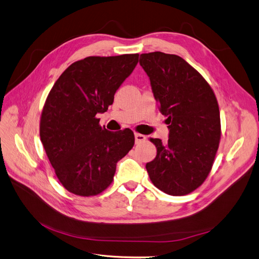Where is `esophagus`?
Masks as SVG:
<instances>
[{"instance_id": "obj_1", "label": "esophagus", "mask_w": 259, "mask_h": 259, "mask_svg": "<svg viewBox=\"0 0 259 259\" xmlns=\"http://www.w3.org/2000/svg\"><path fill=\"white\" fill-rule=\"evenodd\" d=\"M134 137H136V144H140V143L146 141V137L143 136V134H141V133H136L134 134Z\"/></svg>"}]
</instances>
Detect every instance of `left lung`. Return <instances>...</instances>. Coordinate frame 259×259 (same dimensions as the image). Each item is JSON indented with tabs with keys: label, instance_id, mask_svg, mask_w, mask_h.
I'll list each match as a JSON object with an SVG mask.
<instances>
[{
	"label": "left lung",
	"instance_id": "8db88e82",
	"mask_svg": "<svg viewBox=\"0 0 259 259\" xmlns=\"http://www.w3.org/2000/svg\"><path fill=\"white\" fill-rule=\"evenodd\" d=\"M140 64L169 129L166 144L150 139L156 156L146 169L153 185L165 194L187 195L205 181L219 147L217 98L202 75L177 55L142 54Z\"/></svg>",
	"mask_w": 259,
	"mask_h": 259
}]
</instances>
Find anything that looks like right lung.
I'll return each mask as SVG.
<instances>
[{"instance_id": "obj_1", "label": "right lung", "mask_w": 259, "mask_h": 259, "mask_svg": "<svg viewBox=\"0 0 259 259\" xmlns=\"http://www.w3.org/2000/svg\"><path fill=\"white\" fill-rule=\"evenodd\" d=\"M139 62V54L90 56L72 63L50 91L40 118V139L55 174L70 193L90 197L113 181L116 163L133 147L130 129L108 131L98 113Z\"/></svg>"}]
</instances>
